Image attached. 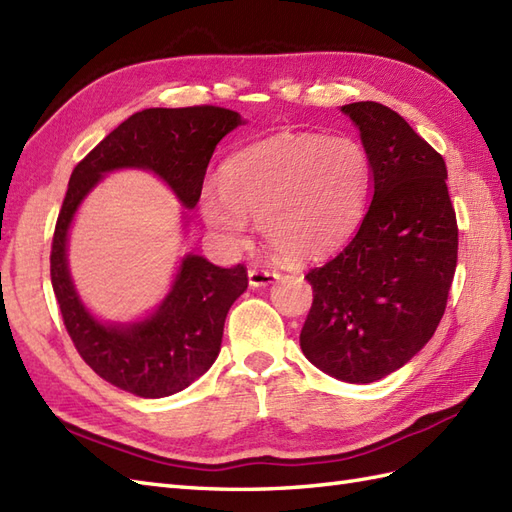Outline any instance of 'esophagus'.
Wrapping results in <instances>:
<instances>
[{
    "label": "esophagus",
    "instance_id": "esophagus-1",
    "mask_svg": "<svg viewBox=\"0 0 512 512\" xmlns=\"http://www.w3.org/2000/svg\"><path fill=\"white\" fill-rule=\"evenodd\" d=\"M279 279V272L277 270H270V268H261V266H253L248 270V283L253 287H266L270 283H274Z\"/></svg>",
    "mask_w": 512,
    "mask_h": 512
}]
</instances>
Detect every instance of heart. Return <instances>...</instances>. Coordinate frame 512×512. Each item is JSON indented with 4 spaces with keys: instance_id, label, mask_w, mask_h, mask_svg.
Instances as JSON below:
<instances>
[{
    "instance_id": "b5f03b06",
    "label": "heart",
    "mask_w": 512,
    "mask_h": 512,
    "mask_svg": "<svg viewBox=\"0 0 512 512\" xmlns=\"http://www.w3.org/2000/svg\"><path fill=\"white\" fill-rule=\"evenodd\" d=\"M370 192V160L359 142L279 134L233 155L220 192L203 194V218L227 244H240L257 218L266 244L285 259L333 251L357 227Z\"/></svg>"
}]
</instances>
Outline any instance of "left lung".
Instances as JSON below:
<instances>
[{"label": "left lung", "mask_w": 512, "mask_h": 512, "mask_svg": "<svg viewBox=\"0 0 512 512\" xmlns=\"http://www.w3.org/2000/svg\"><path fill=\"white\" fill-rule=\"evenodd\" d=\"M342 110L361 131L374 196L350 242L307 272L313 303L300 348L339 381L374 383L435 335L456 270L458 227L443 157L383 103Z\"/></svg>", "instance_id": "left-lung-1"}]
</instances>
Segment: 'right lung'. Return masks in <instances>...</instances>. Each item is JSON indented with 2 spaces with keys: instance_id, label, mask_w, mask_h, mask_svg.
<instances>
[{
  "instance_id": "1",
  "label": "right lung",
  "mask_w": 512,
  "mask_h": 512,
  "mask_svg": "<svg viewBox=\"0 0 512 512\" xmlns=\"http://www.w3.org/2000/svg\"><path fill=\"white\" fill-rule=\"evenodd\" d=\"M240 123L238 112L218 106L142 110L110 131L71 173L51 242V285L71 342L88 368L134 396H170L212 368L229 307L248 287L246 268H220L188 255L173 290L149 320L101 324L84 309L69 277L67 231L73 214L103 173L127 166L153 170L183 205L194 207L216 144Z\"/></svg>"
}]
</instances>
